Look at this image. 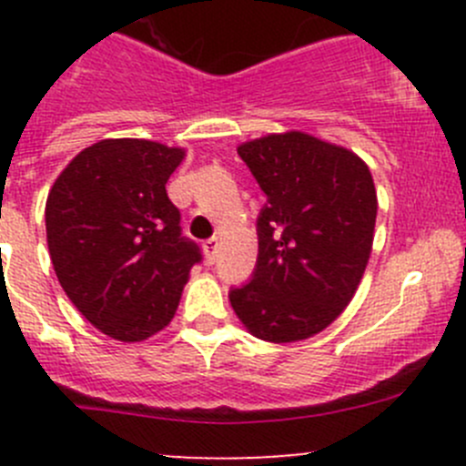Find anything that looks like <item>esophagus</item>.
I'll return each mask as SVG.
<instances>
[{"mask_svg":"<svg viewBox=\"0 0 466 466\" xmlns=\"http://www.w3.org/2000/svg\"><path fill=\"white\" fill-rule=\"evenodd\" d=\"M203 250H205L207 261L214 263L216 261V252H218V241H216V238H207V241L203 243Z\"/></svg>","mask_w":466,"mask_h":466,"instance_id":"34e87169","label":"esophagus"}]
</instances>
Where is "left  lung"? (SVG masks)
<instances>
[{
	"label": "left lung",
	"mask_w": 466,
	"mask_h": 466,
	"mask_svg": "<svg viewBox=\"0 0 466 466\" xmlns=\"http://www.w3.org/2000/svg\"><path fill=\"white\" fill-rule=\"evenodd\" d=\"M266 194L257 218L252 277L229 290L238 320L268 342L320 333L351 302L377 223L368 164L342 146L304 133L238 146Z\"/></svg>",
	"instance_id": "1"
}]
</instances>
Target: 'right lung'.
Wrapping results in <instances>:
<instances>
[{"mask_svg": "<svg viewBox=\"0 0 466 466\" xmlns=\"http://www.w3.org/2000/svg\"><path fill=\"white\" fill-rule=\"evenodd\" d=\"M182 148L103 139L81 150L46 198V243L60 286L106 336L139 342L176 316L200 248L182 237L167 182Z\"/></svg>", "mask_w": 466, "mask_h": 466, "instance_id": "obj_1", "label": "right lung"}]
</instances>
